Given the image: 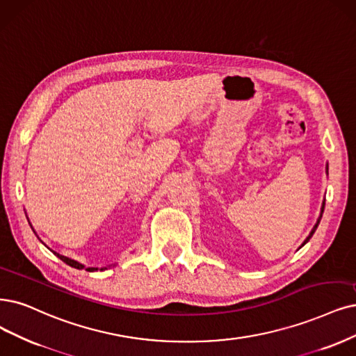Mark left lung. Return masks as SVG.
Listing matches in <instances>:
<instances>
[{"instance_id":"8db88e82","label":"left lung","mask_w":356,"mask_h":356,"mask_svg":"<svg viewBox=\"0 0 356 356\" xmlns=\"http://www.w3.org/2000/svg\"><path fill=\"white\" fill-rule=\"evenodd\" d=\"M324 205H325V202H323V207H321V214H320V217H318V220H317V225H315V226H314V229L311 230V233H309V236H308V238L305 239V242H304V243H302V246H304V245H305V243H307V242H308V241H309V239L312 238V234H314V232H315V230H317V227H318V225H320V220H321V217H323V211H324Z\"/></svg>"}]
</instances>
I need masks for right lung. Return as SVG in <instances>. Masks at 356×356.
<instances>
[{
  "label": "right lung",
  "instance_id": "1",
  "mask_svg": "<svg viewBox=\"0 0 356 356\" xmlns=\"http://www.w3.org/2000/svg\"><path fill=\"white\" fill-rule=\"evenodd\" d=\"M61 261H64L65 264L67 266H70V267H73V268H77V270H82V268H85V266H82V264H79L77 261H74V259H70V258H67V257H63V255H60V254H57V252H54ZM86 271H95V270H98V268H92V267H88V268H85ZM101 270H104V268H101Z\"/></svg>",
  "mask_w": 356,
  "mask_h": 356
}]
</instances>
